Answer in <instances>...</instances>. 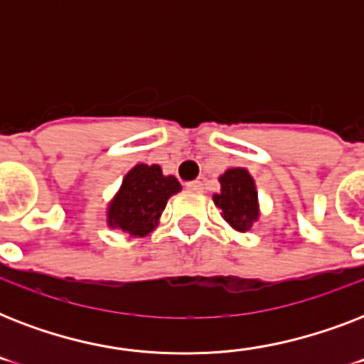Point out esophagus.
Wrapping results in <instances>:
<instances>
[{"instance_id": "esophagus-1", "label": "esophagus", "mask_w": 364, "mask_h": 364, "mask_svg": "<svg viewBox=\"0 0 364 364\" xmlns=\"http://www.w3.org/2000/svg\"><path fill=\"white\" fill-rule=\"evenodd\" d=\"M187 188H188V191H193V193H202V191H204V183H202V181L187 183Z\"/></svg>"}]
</instances>
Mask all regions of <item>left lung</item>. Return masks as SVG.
<instances>
[{
	"label": "left lung",
	"mask_w": 364,
	"mask_h": 364,
	"mask_svg": "<svg viewBox=\"0 0 364 364\" xmlns=\"http://www.w3.org/2000/svg\"><path fill=\"white\" fill-rule=\"evenodd\" d=\"M221 193L213 202L223 210V219L238 232H247L259 219V198L251 173L245 168H230L219 177Z\"/></svg>",
	"instance_id": "8db88e82"
}]
</instances>
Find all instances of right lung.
I'll return each instance as SVG.
<instances>
[{
  "instance_id": "add662e5",
  "label": "right lung",
  "mask_w": 364,
  "mask_h": 364,
  "mask_svg": "<svg viewBox=\"0 0 364 364\" xmlns=\"http://www.w3.org/2000/svg\"><path fill=\"white\" fill-rule=\"evenodd\" d=\"M179 191V181L173 176H164L160 166H134L107 208V225L128 236L143 238L153 232L168 198Z\"/></svg>"
}]
</instances>
